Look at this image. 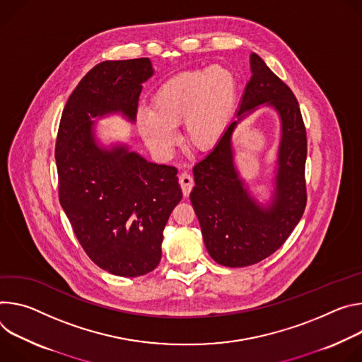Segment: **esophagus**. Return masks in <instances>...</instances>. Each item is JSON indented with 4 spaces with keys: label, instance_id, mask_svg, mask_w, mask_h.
Segmentation results:
<instances>
[{
    "label": "esophagus",
    "instance_id": "esophagus-1",
    "mask_svg": "<svg viewBox=\"0 0 362 362\" xmlns=\"http://www.w3.org/2000/svg\"><path fill=\"white\" fill-rule=\"evenodd\" d=\"M180 185H181V188H182L184 195L188 197L189 192H191V189H192V187H194V178H192L188 173H182V174L180 175Z\"/></svg>",
    "mask_w": 362,
    "mask_h": 362
}]
</instances>
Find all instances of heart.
Listing matches in <instances>:
<instances>
[{"label": "heart", "instance_id": "heart-1", "mask_svg": "<svg viewBox=\"0 0 362 362\" xmlns=\"http://www.w3.org/2000/svg\"><path fill=\"white\" fill-rule=\"evenodd\" d=\"M237 98L235 74L224 66L182 71L160 85L136 124L146 145L168 155L178 142L174 128L184 122L188 145L211 151L221 141Z\"/></svg>", "mask_w": 362, "mask_h": 362}]
</instances>
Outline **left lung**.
Masks as SVG:
<instances>
[{
	"label": "left lung",
	"mask_w": 362,
	"mask_h": 362,
	"mask_svg": "<svg viewBox=\"0 0 362 362\" xmlns=\"http://www.w3.org/2000/svg\"><path fill=\"white\" fill-rule=\"evenodd\" d=\"M252 78L237 120L228 125L217 146L192 168L189 194L210 256L228 267H245L273 255L298 226L306 207V128L298 99L266 63L250 56ZM262 103L272 104L283 120L276 194L263 211L247 195L232 165L230 135L238 119Z\"/></svg>",
	"instance_id": "obj_1"
}]
</instances>
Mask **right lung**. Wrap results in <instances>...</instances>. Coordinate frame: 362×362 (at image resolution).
<instances>
[{
    "mask_svg": "<svg viewBox=\"0 0 362 362\" xmlns=\"http://www.w3.org/2000/svg\"><path fill=\"white\" fill-rule=\"evenodd\" d=\"M152 73L148 57L96 64L69 96L56 139L59 199L80 246L100 269L125 277L159 264L182 191L175 167L148 163L125 146L98 148L90 119L122 112L135 120Z\"/></svg>",
    "mask_w": 362,
    "mask_h": 362,
    "instance_id": "right-lung-1",
    "label": "right lung"
}]
</instances>
